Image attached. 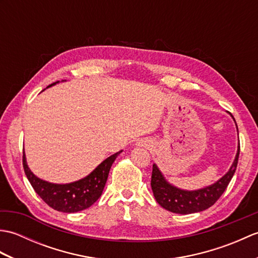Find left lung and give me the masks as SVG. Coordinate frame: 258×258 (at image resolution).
I'll return each instance as SVG.
<instances>
[{
  "instance_id": "8db88e82",
  "label": "left lung",
  "mask_w": 258,
  "mask_h": 258,
  "mask_svg": "<svg viewBox=\"0 0 258 258\" xmlns=\"http://www.w3.org/2000/svg\"><path fill=\"white\" fill-rule=\"evenodd\" d=\"M238 156L239 144L236 157H235V161L229 171L215 184L197 190H183L174 187L173 185L166 182L160 169L154 164L152 171L151 187L156 202L163 208L176 214H191L207 210L208 207L215 204L227 188L235 171H236Z\"/></svg>"
}]
</instances>
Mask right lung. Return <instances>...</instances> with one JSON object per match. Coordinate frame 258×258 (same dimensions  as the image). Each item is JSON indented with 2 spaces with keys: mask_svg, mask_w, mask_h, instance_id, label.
I'll use <instances>...</instances> for the list:
<instances>
[{
  "mask_svg": "<svg viewBox=\"0 0 258 258\" xmlns=\"http://www.w3.org/2000/svg\"><path fill=\"white\" fill-rule=\"evenodd\" d=\"M55 83H52L47 87ZM120 152L122 151L107 157L86 177L70 184H52L36 177L27 166L24 153L23 168L32 187L48 206L58 212L75 213L86 210L100 199L108 177L109 169Z\"/></svg>",
  "mask_w": 258,
  "mask_h": 258,
  "instance_id": "right-lung-1",
  "label": "right lung"
}]
</instances>
